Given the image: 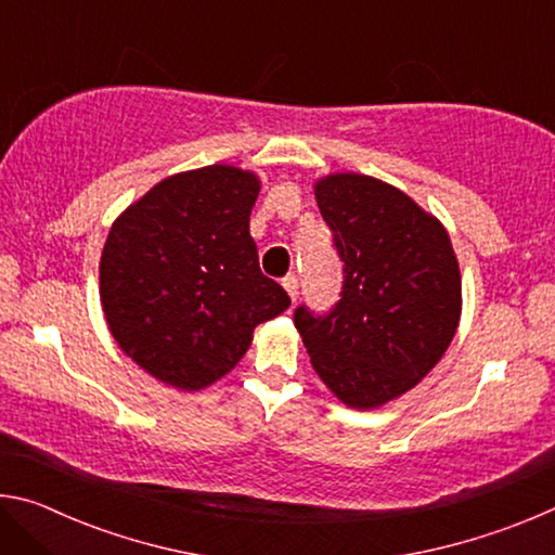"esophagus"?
Here are the masks:
<instances>
[{"mask_svg":"<svg viewBox=\"0 0 555 555\" xmlns=\"http://www.w3.org/2000/svg\"><path fill=\"white\" fill-rule=\"evenodd\" d=\"M281 284H284V288H286V294L291 296V300L298 298V279H296L294 274H288L284 281H281Z\"/></svg>","mask_w":555,"mask_h":555,"instance_id":"1","label":"esophagus"}]
</instances>
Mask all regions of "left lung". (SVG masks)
<instances>
[{"label":"left lung","instance_id":"8db88e82","mask_svg":"<svg viewBox=\"0 0 555 555\" xmlns=\"http://www.w3.org/2000/svg\"><path fill=\"white\" fill-rule=\"evenodd\" d=\"M345 261L343 298L294 321L318 377L345 406L372 411L436 367L463 313V279L434 212L379 178L337 171L313 185Z\"/></svg>","mask_w":555,"mask_h":555}]
</instances>
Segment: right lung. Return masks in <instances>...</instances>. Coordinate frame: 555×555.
Wrapping results in <instances>:
<instances>
[{
  "label": "right lung",
  "mask_w": 555,
  "mask_h": 555,
  "mask_svg": "<svg viewBox=\"0 0 555 555\" xmlns=\"http://www.w3.org/2000/svg\"><path fill=\"white\" fill-rule=\"evenodd\" d=\"M261 181L212 164L166 176L112 222L100 304L112 337L146 374L201 391L234 370L255 327L291 298L259 269L249 234Z\"/></svg>",
  "instance_id": "obj_1"
}]
</instances>
